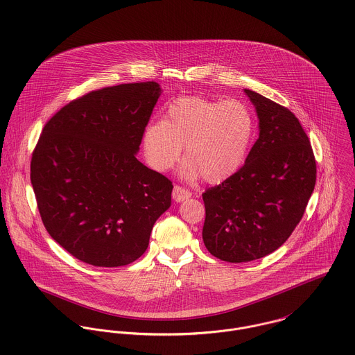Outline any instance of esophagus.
<instances>
[{
  "label": "esophagus",
  "instance_id": "esophagus-1",
  "mask_svg": "<svg viewBox=\"0 0 355 355\" xmlns=\"http://www.w3.org/2000/svg\"><path fill=\"white\" fill-rule=\"evenodd\" d=\"M192 196V193L189 192V191H187V189H184V188H181V187H174V189H173V198H174V201H177V202H181V201H184V200H188L189 197Z\"/></svg>",
  "mask_w": 355,
  "mask_h": 355
}]
</instances>
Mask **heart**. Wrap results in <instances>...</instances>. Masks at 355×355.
Instances as JSON below:
<instances>
[{"instance_id": "b5f03b06", "label": "heart", "mask_w": 355, "mask_h": 355, "mask_svg": "<svg viewBox=\"0 0 355 355\" xmlns=\"http://www.w3.org/2000/svg\"><path fill=\"white\" fill-rule=\"evenodd\" d=\"M254 133V117L243 102L181 96L167 106L162 121L144 128L141 143L154 170H170L185 146L180 177L220 184L242 168Z\"/></svg>"}]
</instances>
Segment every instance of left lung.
Segmentation results:
<instances>
[{
    "label": "left lung",
    "mask_w": 355,
    "mask_h": 355,
    "mask_svg": "<svg viewBox=\"0 0 355 355\" xmlns=\"http://www.w3.org/2000/svg\"><path fill=\"white\" fill-rule=\"evenodd\" d=\"M256 109L259 139L239 171L202 193V241L227 263L261 259L291 236L315 185L311 141L286 107L243 89Z\"/></svg>",
    "instance_id": "left-lung-1"
}]
</instances>
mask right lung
I'll return each instance as SVG.
<instances>
[{
  "instance_id": "obj_1",
  "label": "right lung",
  "mask_w": 355,
  "mask_h": 355,
  "mask_svg": "<svg viewBox=\"0 0 355 355\" xmlns=\"http://www.w3.org/2000/svg\"><path fill=\"white\" fill-rule=\"evenodd\" d=\"M162 88L130 83L64 106L40 135L31 184L50 236L80 261L121 267L148 248L173 184L136 158Z\"/></svg>"
}]
</instances>
